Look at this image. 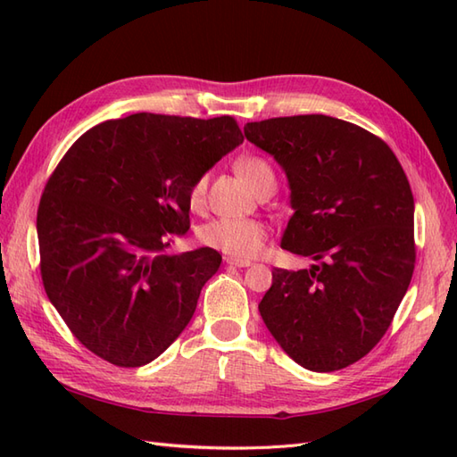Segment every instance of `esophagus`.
<instances>
[{
    "mask_svg": "<svg viewBox=\"0 0 457 457\" xmlns=\"http://www.w3.org/2000/svg\"><path fill=\"white\" fill-rule=\"evenodd\" d=\"M226 265L229 267H251V261H244V259H234V257H226Z\"/></svg>",
    "mask_w": 457,
    "mask_h": 457,
    "instance_id": "34e87169",
    "label": "esophagus"
}]
</instances>
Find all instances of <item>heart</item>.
Returning a JSON list of instances; mask_svg holds the SVG:
<instances>
[{
	"label": "heart",
	"instance_id": "obj_1",
	"mask_svg": "<svg viewBox=\"0 0 457 457\" xmlns=\"http://www.w3.org/2000/svg\"><path fill=\"white\" fill-rule=\"evenodd\" d=\"M236 170L257 194L265 188L275 190V170L261 157H241L236 162ZM208 192V174L200 177L190 184L188 202L194 210H200L206 204ZM198 239L204 245L218 249L234 259H253L261 253L267 239V226L261 220H229L216 218L200 226Z\"/></svg>",
	"mask_w": 457,
	"mask_h": 457
}]
</instances>
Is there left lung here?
I'll return each mask as SVG.
<instances>
[{"mask_svg": "<svg viewBox=\"0 0 457 457\" xmlns=\"http://www.w3.org/2000/svg\"><path fill=\"white\" fill-rule=\"evenodd\" d=\"M244 131L287 174L295 213L280 247L314 261L273 270L261 318L298 365L337 371L377 345L411 285V184L389 145L344 120L293 115Z\"/></svg>", "mask_w": 457, "mask_h": 457, "instance_id": "1", "label": "left lung"}]
</instances>
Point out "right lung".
Masks as SVG:
<instances>
[{"mask_svg": "<svg viewBox=\"0 0 457 457\" xmlns=\"http://www.w3.org/2000/svg\"><path fill=\"white\" fill-rule=\"evenodd\" d=\"M244 143L229 115L133 113L86 131L37 212L41 277L82 345L120 367L157 359L196 310L221 255H169L190 229V184Z\"/></svg>", "mask_w": 457, "mask_h": 457, "instance_id": "add662e5", "label": "right lung"}]
</instances>
